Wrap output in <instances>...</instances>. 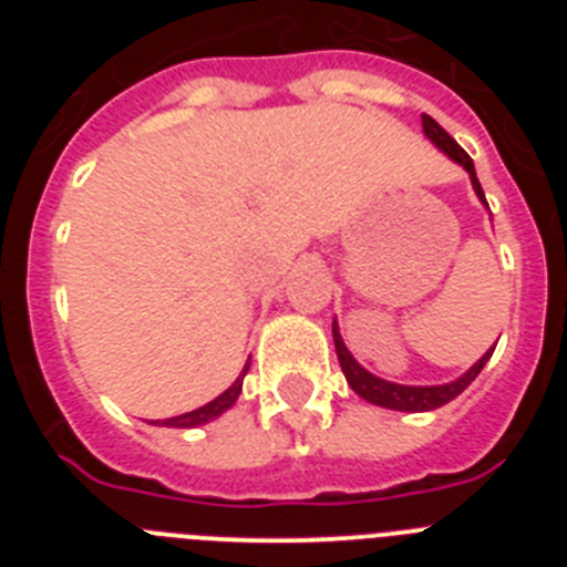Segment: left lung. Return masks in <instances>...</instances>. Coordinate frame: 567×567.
I'll use <instances>...</instances> for the list:
<instances>
[{"mask_svg": "<svg viewBox=\"0 0 567 567\" xmlns=\"http://www.w3.org/2000/svg\"><path fill=\"white\" fill-rule=\"evenodd\" d=\"M423 130H425V135H429V138H432V142L437 144V147L443 150L445 155H449V158H454V162L463 164V167L468 169L471 184H474V193L480 195V202L488 204V202H485L483 187H480V182H477V173H474V162H471V155L465 153V150L460 147V144L454 142L452 135L445 133V130L440 127L437 122H434L432 115H423ZM332 334H334V349H338L340 369H343L346 380H349V385H352L354 392H358L363 400H369V403L383 405V409H398V412H432V409H440V405H445L449 400L457 398L463 389H468L471 380L483 372L485 360H488L491 352H494V349H488V352H485L483 358L477 360V363L471 365L463 378L454 380V383H445V385H398V383H389V380L374 378L372 372H365L363 365H360L358 360L349 354V349L343 346V340H340L338 323L332 327Z\"/></svg>", "mask_w": 567, "mask_h": 567, "instance_id": "1", "label": "left lung"}]
</instances>
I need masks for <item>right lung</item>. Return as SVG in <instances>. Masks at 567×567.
Masks as SVG:
<instances>
[{
	"instance_id": "right-lung-1",
	"label": "right lung",
	"mask_w": 567,
	"mask_h": 567,
	"mask_svg": "<svg viewBox=\"0 0 567 567\" xmlns=\"http://www.w3.org/2000/svg\"><path fill=\"white\" fill-rule=\"evenodd\" d=\"M247 369H249V365H247ZM247 369H244V374H247ZM244 374H240V378L235 380L233 385H229L227 392L218 394V398H215L213 403L202 405V409H195V412L178 414V417L162 420V425H173V429H193V425H202V423H209V420H215L221 412H227V409L235 403V400H238L240 383H244ZM155 423H158V420H155Z\"/></svg>"
}]
</instances>
